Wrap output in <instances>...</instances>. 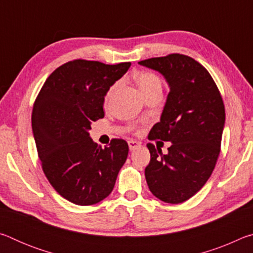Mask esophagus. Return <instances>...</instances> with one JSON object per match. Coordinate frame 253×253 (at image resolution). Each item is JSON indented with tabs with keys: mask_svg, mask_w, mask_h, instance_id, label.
I'll use <instances>...</instances> for the list:
<instances>
[{
	"mask_svg": "<svg viewBox=\"0 0 253 253\" xmlns=\"http://www.w3.org/2000/svg\"><path fill=\"white\" fill-rule=\"evenodd\" d=\"M139 146H140V143L136 142V140H129V142H128V147H129L130 151H134V149L138 148Z\"/></svg>",
	"mask_w": 253,
	"mask_h": 253,
	"instance_id": "1",
	"label": "esophagus"
}]
</instances>
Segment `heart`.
Returning a JSON list of instances; mask_svg holds the SVG:
<instances>
[{
	"label": "heart",
	"mask_w": 253,
	"mask_h": 253,
	"mask_svg": "<svg viewBox=\"0 0 253 253\" xmlns=\"http://www.w3.org/2000/svg\"><path fill=\"white\" fill-rule=\"evenodd\" d=\"M135 80L137 84H138L140 91L143 92V95L149 91L157 90V89L162 90V80L160 79V77L153 74V72H140V74L135 77ZM118 87L119 83H116L111 85L106 93V101L110 99V97L114 95V92L117 90Z\"/></svg>",
	"instance_id": "b5f03b06"
}]
</instances>
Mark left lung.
Returning a JSON list of instances; mask_svg holds the SVG:
<instances>
[{
  "label": "left lung",
  "instance_id": "8db88e82",
  "mask_svg": "<svg viewBox=\"0 0 253 253\" xmlns=\"http://www.w3.org/2000/svg\"><path fill=\"white\" fill-rule=\"evenodd\" d=\"M138 63L160 72L169 87L161 121L148 138L172 145L164 155L147 144V185L163 202L183 203L204 186L215 168L225 123L223 100L211 75L193 58L173 53Z\"/></svg>",
  "mask_w": 253,
  "mask_h": 253
}]
</instances>
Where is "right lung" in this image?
Returning <instances> with one entry per match:
<instances>
[{
    "label": "right lung",
    "instance_id": "add662e5",
    "mask_svg": "<svg viewBox=\"0 0 253 253\" xmlns=\"http://www.w3.org/2000/svg\"><path fill=\"white\" fill-rule=\"evenodd\" d=\"M130 62L105 65L74 60L57 68L38 95L32 130L42 169L58 193L77 205L108 196L128 155V144L113 139L101 148L89 135L91 123L104 118L108 89Z\"/></svg>",
    "mask_w": 253,
    "mask_h": 253
}]
</instances>
